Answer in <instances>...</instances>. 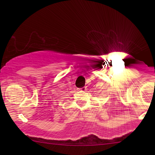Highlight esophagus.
I'll return each mask as SVG.
<instances>
[{"instance_id":"obj_1","label":"esophagus","mask_w":155,"mask_h":155,"mask_svg":"<svg viewBox=\"0 0 155 155\" xmlns=\"http://www.w3.org/2000/svg\"><path fill=\"white\" fill-rule=\"evenodd\" d=\"M78 90H79L80 91H82V92H84V91L87 90V87H83L79 88Z\"/></svg>"}]
</instances>
